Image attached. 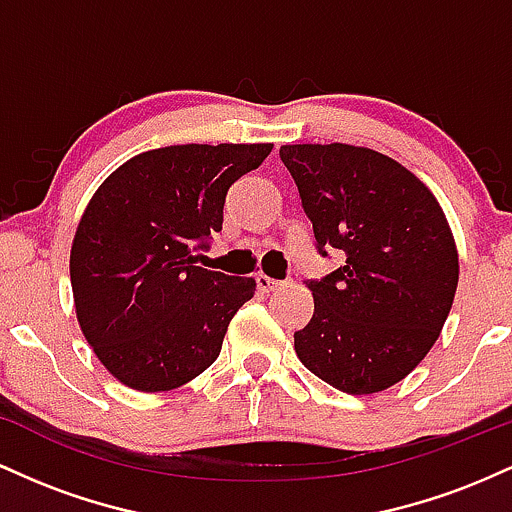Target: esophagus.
<instances>
[{
	"label": "esophagus",
	"mask_w": 512,
	"mask_h": 512,
	"mask_svg": "<svg viewBox=\"0 0 512 512\" xmlns=\"http://www.w3.org/2000/svg\"><path fill=\"white\" fill-rule=\"evenodd\" d=\"M257 289L260 291H274V289H279L281 286V281H276V279H269V276H264V274H257Z\"/></svg>",
	"instance_id": "34e87169"
}]
</instances>
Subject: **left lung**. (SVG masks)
Instances as JSON below:
<instances>
[{
  "label": "left lung",
  "instance_id": "left-lung-1",
  "mask_svg": "<svg viewBox=\"0 0 512 512\" xmlns=\"http://www.w3.org/2000/svg\"><path fill=\"white\" fill-rule=\"evenodd\" d=\"M313 223L344 264L308 279L315 313L293 334L317 378L349 395L399 383L436 344L457 291V248L433 192L402 163L349 144L279 149Z\"/></svg>",
  "mask_w": 512,
  "mask_h": 512
}]
</instances>
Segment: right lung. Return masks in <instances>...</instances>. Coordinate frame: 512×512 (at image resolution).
Masks as SVG:
<instances>
[{
	"label": "right lung",
	"instance_id": "right-lung-1",
	"mask_svg": "<svg viewBox=\"0 0 512 512\" xmlns=\"http://www.w3.org/2000/svg\"><path fill=\"white\" fill-rule=\"evenodd\" d=\"M272 144H182L129 158L98 187L76 228V317L120 383L166 392L219 356L228 322L255 296L245 276L197 267L221 231L228 187Z\"/></svg>",
	"mask_w": 512,
	"mask_h": 512
}]
</instances>
